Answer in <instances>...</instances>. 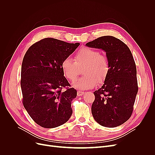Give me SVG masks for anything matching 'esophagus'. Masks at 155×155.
<instances>
[{
    "label": "esophagus",
    "instance_id": "esophagus-1",
    "mask_svg": "<svg viewBox=\"0 0 155 155\" xmlns=\"http://www.w3.org/2000/svg\"><path fill=\"white\" fill-rule=\"evenodd\" d=\"M84 92H83V91H78V92H77V94H78V96H83V94H84Z\"/></svg>",
    "mask_w": 155,
    "mask_h": 155
}]
</instances>
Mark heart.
Wrapping results in <instances>:
<instances>
[{
    "label": "heart",
    "mask_w": 155,
    "mask_h": 155,
    "mask_svg": "<svg viewBox=\"0 0 155 155\" xmlns=\"http://www.w3.org/2000/svg\"><path fill=\"white\" fill-rule=\"evenodd\" d=\"M74 61L64 58L61 64L62 72L67 79L74 81L78 76L79 68L83 67L82 74L85 76L75 81L72 85L81 90L91 89L96 86L97 83L104 82L110 72V64L106 56L99 51L91 48H82L75 55Z\"/></svg>",
    "instance_id": "b5f03b06"
}]
</instances>
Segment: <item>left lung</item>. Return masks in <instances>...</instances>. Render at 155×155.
I'll return each instance as SVG.
<instances>
[{
	"mask_svg": "<svg viewBox=\"0 0 155 155\" xmlns=\"http://www.w3.org/2000/svg\"><path fill=\"white\" fill-rule=\"evenodd\" d=\"M86 46L105 51L110 64V72L104 85L94 92L92 116L98 124L106 127L121 125L133 113L138 90L132 53L124 42L110 35L100 37Z\"/></svg>",
	"mask_w": 155,
	"mask_h": 155,
	"instance_id": "obj_1",
	"label": "left lung"
}]
</instances>
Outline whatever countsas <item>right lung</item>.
<instances>
[{"instance_id":"add662e5","label":"right lung","mask_w":155,"mask_h":155,"mask_svg":"<svg viewBox=\"0 0 155 155\" xmlns=\"http://www.w3.org/2000/svg\"><path fill=\"white\" fill-rule=\"evenodd\" d=\"M79 45L45 38L31 45L24 56L21 80L23 105L42 127H57L66 123L72 114L71 102L77 91L68 87L62 91L70 85L61 64Z\"/></svg>"}]
</instances>
